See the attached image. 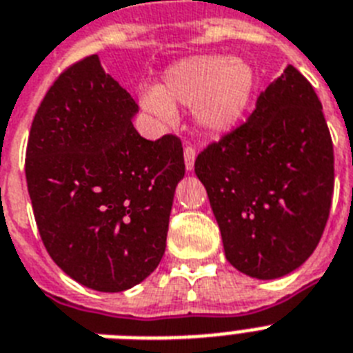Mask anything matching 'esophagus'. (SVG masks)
<instances>
[{
	"label": "esophagus",
	"instance_id": "obj_1",
	"mask_svg": "<svg viewBox=\"0 0 353 353\" xmlns=\"http://www.w3.org/2000/svg\"><path fill=\"white\" fill-rule=\"evenodd\" d=\"M194 163H195V149L192 145H186L185 147V167L186 170L190 172L194 170Z\"/></svg>",
	"mask_w": 353,
	"mask_h": 353
}]
</instances>
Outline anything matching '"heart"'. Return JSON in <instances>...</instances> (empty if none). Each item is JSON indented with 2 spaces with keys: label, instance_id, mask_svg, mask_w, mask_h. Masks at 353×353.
<instances>
[{
  "label": "heart",
  "instance_id": "b5f03b06",
  "mask_svg": "<svg viewBox=\"0 0 353 353\" xmlns=\"http://www.w3.org/2000/svg\"><path fill=\"white\" fill-rule=\"evenodd\" d=\"M254 91V73L244 61L201 55L176 62L163 75V85L140 93L145 111L163 123L176 120L174 103L195 108V120L210 132L232 131L244 117Z\"/></svg>",
  "mask_w": 353,
  "mask_h": 353
}]
</instances>
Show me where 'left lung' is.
I'll use <instances>...</instances> for the list:
<instances>
[{
  "label": "left lung",
  "mask_w": 353,
  "mask_h": 353,
  "mask_svg": "<svg viewBox=\"0 0 353 353\" xmlns=\"http://www.w3.org/2000/svg\"><path fill=\"white\" fill-rule=\"evenodd\" d=\"M321 102L294 66L256 99L251 117L195 159L228 262L274 280L316 250L334 194V147Z\"/></svg>",
  "instance_id": "obj_1"
}]
</instances>
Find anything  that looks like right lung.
Listing matches in <instances>:
<instances>
[{
	"mask_svg": "<svg viewBox=\"0 0 353 353\" xmlns=\"http://www.w3.org/2000/svg\"><path fill=\"white\" fill-rule=\"evenodd\" d=\"M138 103L90 55L53 82L32 121L26 185L43 244L75 282L120 292L161 262L181 140H145Z\"/></svg>",
	"mask_w": 353,
	"mask_h": 353,
	"instance_id": "add662e5",
	"label": "right lung"
}]
</instances>
